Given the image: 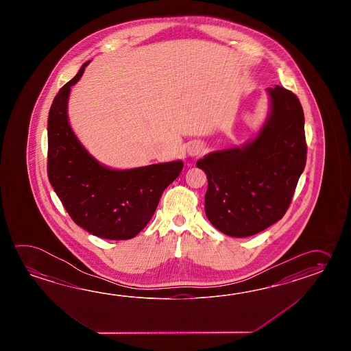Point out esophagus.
Wrapping results in <instances>:
<instances>
[{"mask_svg": "<svg viewBox=\"0 0 351 351\" xmlns=\"http://www.w3.org/2000/svg\"><path fill=\"white\" fill-rule=\"evenodd\" d=\"M202 152V145L199 144H197V143H191L189 144V147H188V154L189 156H198V154H201Z\"/></svg>", "mask_w": 351, "mask_h": 351, "instance_id": "34e87169", "label": "esophagus"}]
</instances>
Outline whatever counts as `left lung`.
<instances>
[{
    "label": "left lung",
    "mask_w": 351,
    "mask_h": 351,
    "mask_svg": "<svg viewBox=\"0 0 351 351\" xmlns=\"http://www.w3.org/2000/svg\"><path fill=\"white\" fill-rule=\"evenodd\" d=\"M267 91L271 112L254 141L197 162L208 179L204 207L209 222L232 237L254 236L280 221L305 168L301 103L282 86Z\"/></svg>",
    "instance_id": "left-lung-1"
}]
</instances>
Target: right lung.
Instances as JSON below:
<instances>
[{
  "label": "right lung",
  "instance_id": "1",
  "mask_svg": "<svg viewBox=\"0 0 351 351\" xmlns=\"http://www.w3.org/2000/svg\"><path fill=\"white\" fill-rule=\"evenodd\" d=\"M86 61L53 99L47 121V177L75 223L106 239H130L148 224L165 188L183 169L180 160L114 171L85 150L67 121L70 88Z\"/></svg>",
  "mask_w": 351,
  "mask_h": 351
}]
</instances>
